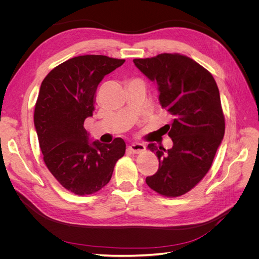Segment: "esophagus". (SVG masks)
I'll use <instances>...</instances> for the list:
<instances>
[{
    "instance_id": "obj_1",
    "label": "esophagus",
    "mask_w": 259,
    "mask_h": 259,
    "mask_svg": "<svg viewBox=\"0 0 259 259\" xmlns=\"http://www.w3.org/2000/svg\"><path fill=\"white\" fill-rule=\"evenodd\" d=\"M128 149L131 150V152H133L134 154H138L140 152L145 151V145L143 144H132L131 146H128Z\"/></svg>"
}]
</instances>
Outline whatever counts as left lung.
<instances>
[{
  "label": "left lung",
  "mask_w": 259,
  "mask_h": 259,
  "mask_svg": "<svg viewBox=\"0 0 259 259\" xmlns=\"http://www.w3.org/2000/svg\"><path fill=\"white\" fill-rule=\"evenodd\" d=\"M135 66L158 84L163 109L173 115L162 128L173 147L149 144L159 159V169L146 178L147 185L164 197L189 192L209 170L225 134V116L213 75L182 54H159L136 58Z\"/></svg>",
  "instance_id": "1"
}]
</instances>
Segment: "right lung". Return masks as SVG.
<instances>
[{
  "label": "right lung",
  "mask_w": 259,
  "mask_h": 259,
  "mask_svg": "<svg viewBox=\"0 0 259 259\" xmlns=\"http://www.w3.org/2000/svg\"><path fill=\"white\" fill-rule=\"evenodd\" d=\"M124 61L104 55L73 57L55 67L41 84L34 126L43 160L58 183L74 194L99 191L125 153L122 138L111 144L90 143L84 128L95 109L98 84Z\"/></svg>",
  "instance_id": "obj_1"
}]
</instances>
